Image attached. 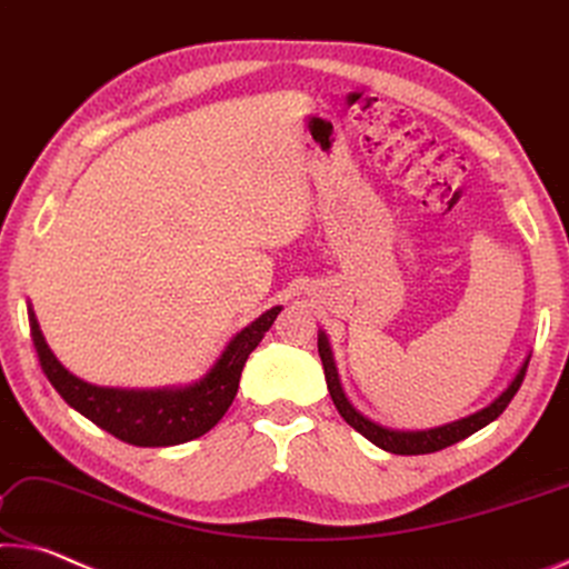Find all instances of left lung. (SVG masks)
<instances>
[{
  "mask_svg": "<svg viewBox=\"0 0 569 569\" xmlns=\"http://www.w3.org/2000/svg\"><path fill=\"white\" fill-rule=\"evenodd\" d=\"M318 352H320V360H322V368H325V380H328V390L332 396V403L338 408L340 416L346 418V421L356 428L358 433L366 436L368 441H372L376 446H380L383 451L390 453H400V456H418V453H433V451H441L446 446L451 443H459L467 439V436L477 433L479 428H483L487 423L495 421L501 413H505V408L511 403V398L517 396V390L521 386V380L527 376V366L529 360H525V366L519 368L517 378L511 380V386L501 393L495 403L481 408L479 413H473L469 418H461V421H453V423H446L439 428H431V431H390V428H383L378 423L368 421L366 416H360L356 408L348 403L346 393H342L340 388V380H338V370H335V362H332V352L328 346V338L320 335L318 338Z\"/></svg>",
  "mask_w": 569,
  "mask_h": 569,
  "instance_id": "1",
  "label": "left lung"
}]
</instances>
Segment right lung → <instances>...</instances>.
<instances>
[{
	"label": "right lung",
	"mask_w": 569,
	"mask_h": 569,
	"mask_svg": "<svg viewBox=\"0 0 569 569\" xmlns=\"http://www.w3.org/2000/svg\"><path fill=\"white\" fill-rule=\"evenodd\" d=\"M279 310L282 307H272L262 318H257L249 328L241 330L229 342L227 350L221 352L217 366L207 372V378H201L199 383L189 388L173 390L98 388L74 378L50 352L40 325L34 320V312L27 310V315H30V332L37 358H40V366L52 388L64 398V403L126 443L176 446L211 431L221 421V416L229 411L239 388L241 368H244L249 352L262 342L264 332L272 328Z\"/></svg>",
	"instance_id": "1"
}]
</instances>
